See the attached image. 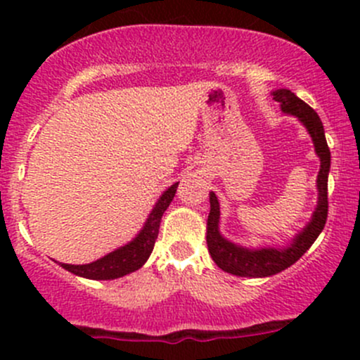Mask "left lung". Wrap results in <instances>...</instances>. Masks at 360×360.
I'll return each mask as SVG.
<instances>
[{
  "label": "left lung",
  "mask_w": 360,
  "mask_h": 360,
  "mask_svg": "<svg viewBox=\"0 0 360 360\" xmlns=\"http://www.w3.org/2000/svg\"><path fill=\"white\" fill-rule=\"evenodd\" d=\"M271 97L281 104L282 112L297 118V122L307 129L308 136L311 137L315 155L321 160V169H319L317 183H315L317 184V205L311 212L310 221L289 242L282 245L263 244L257 248H248V245L228 240L221 233L219 200H217L216 193L210 191V212L207 217L205 235L207 248H209L210 257L221 270L237 275V277L263 278L281 274L282 270L296 263L311 248V244L324 230L326 219H328V177L329 169H331V151H329L328 141H326L324 125L317 112L304 101L294 96L291 90L277 89L271 92Z\"/></svg>",
  "instance_id": "left-lung-1"
}]
</instances>
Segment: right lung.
<instances>
[{"label": "right lung", "instance_id": "obj_1", "mask_svg": "<svg viewBox=\"0 0 360 360\" xmlns=\"http://www.w3.org/2000/svg\"><path fill=\"white\" fill-rule=\"evenodd\" d=\"M177 184L179 183H174L172 186H169L160 195L153 209L148 214L139 233L130 242L123 244L122 248L111 250L106 256L86 264H68L59 263V261H56V263H59L64 270L71 271L78 277L90 278V281H115V278L125 277V275L139 270L148 261L151 250H153L155 240L158 237L160 221H162L163 212H165L167 207L172 202L174 195H176Z\"/></svg>", "mask_w": 360, "mask_h": 360}]
</instances>
